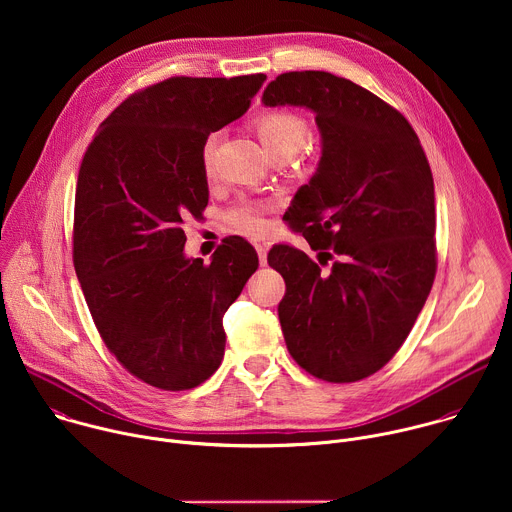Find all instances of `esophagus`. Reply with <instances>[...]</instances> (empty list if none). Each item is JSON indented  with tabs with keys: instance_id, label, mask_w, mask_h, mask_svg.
Instances as JSON below:
<instances>
[{
	"instance_id": "1",
	"label": "esophagus",
	"mask_w": 512,
	"mask_h": 512,
	"mask_svg": "<svg viewBox=\"0 0 512 512\" xmlns=\"http://www.w3.org/2000/svg\"><path fill=\"white\" fill-rule=\"evenodd\" d=\"M257 255H259V263L267 265V245H255Z\"/></svg>"
}]
</instances>
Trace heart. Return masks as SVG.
<instances>
[{"mask_svg": "<svg viewBox=\"0 0 512 512\" xmlns=\"http://www.w3.org/2000/svg\"><path fill=\"white\" fill-rule=\"evenodd\" d=\"M255 131L263 143L267 154L275 158H294L298 152L306 148L310 141V127L306 119L298 113L291 111H271L255 121ZM216 143L218 135L210 133L202 141L200 160L204 174H212L214 168V156H216ZM227 221L233 229L247 233V235H261L265 231V221L261 216V206L251 200H241L227 212Z\"/></svg>", "mask_w": 512, "mask_h": 512, "instance_id": "1", "label": "heart"}]
</instances>
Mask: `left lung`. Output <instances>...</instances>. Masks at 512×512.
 Masks as SVG:
<instances>
[{
    "label": "left lung",
    "instance_id": "left-lung-1",
    "mask_svg": "<svg viewBox=\"0 0 512 512\" xmlns=\"http://www.w3.org/2000/svg\"><path fill=\"white\" fill-rule=\"evenodd\" d=\"M261 103L314 111L322 158L285 214L322 265L338 255L322 269L289 245L269 251L285 279L287 350L328 383L371 377L409 336L435 277L433 178L419 137L383 99L324 70L279 75Z\"/></svg>",
    "mask_w": 512,
    "mask_h": 512
}]
</instances>
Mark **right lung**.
Wrapping results in <instances>:
<instances>
[{"label":"right lung","instance_id":"obj_1","mask_svg":"<svg viewBox=\"0 0 512 512\" xmlns=\"http://www.w3.org/2000/svg\"><path fill=\"white\" fill-rule=\"evenodd\" d=\"M265 75L172 77L125 99L85 152L72 261L95 326L123 367L164 391L204 383L225 354L223 316L259 259L229 237L184 255V221L202 216V141L239 119Z\"/></svg>","mask_w":512,"mask_h":512}]
</instances>
